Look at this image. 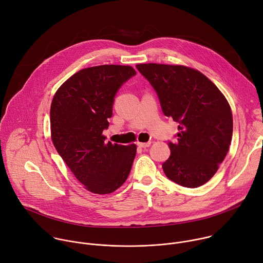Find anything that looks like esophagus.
Here are the masks:
<instances>
[{
  "instance_id": "34e87169",
  "label": "esophagus",
  "mask_w": 263,
  "mask_h": 263,
  "mask_svg": "<svg viewBox=\"0 0 263 263\" xmlns=\"http://www.w3.org/2000/svg\"><path fill=\"white\" fill-rule=\"evenodd\" d=\"M151 141H147V142H137V145L139 146V147H143V148H145V147H147V146H149L151 145Z\"/></svg>"
}]
</instances>
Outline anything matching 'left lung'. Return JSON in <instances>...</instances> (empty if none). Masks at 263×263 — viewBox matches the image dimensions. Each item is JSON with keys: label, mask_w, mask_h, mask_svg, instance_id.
Masks as SVG:
<instances>
[{"label": "left lung", "mask_w": 263, "mask_h": 263, "mask_svg": "<svg viewBox=\"0 0 263 263\" xmlns=\"http://www.w3.org/2000/svg\"><path fill=\"white\" fill-rule=\"evenodd\" d=\"M156 91L163 115L179 124L176 142L168 141L166 177L189 189L208 182L226 157L232 139L229 103L199 70L182 65L137 64Z\"/></svg>", "instance_id": "8db88e82"}]
</instances>
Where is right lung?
I'll use <instances>...</instances> for the list:
<instances>
[{
  "mask_svg": "<svg viewBox=\"0 0 263 263\" xmlns=\"http://www.w3.org/2000/svg\"><path fill=\"white\" fill-rule=\"evenodd\" d=\"M136 71L131 66L83 68L56 91L50 111L53 143L66 165L93 194H111L127 180L136 145L106 142L115 98Z\"/></svg>",
  "mask_w": 263,
  "mask_h": 263,
  "instance_id": "right-lung-1",
  "label": "right lung"
}]
</instances>
